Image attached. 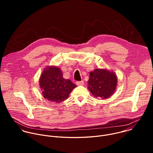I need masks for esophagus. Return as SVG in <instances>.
Instances as JSON below:
<instances>
[{
    "instance_id": "obj_1",
    "label": "esophagus",
    "mask_w": 153,
    "mask_h": 153,
    "mask_svg": "<svg viewBox=\"0 0 153 153\" xmlns=\"http://www.w3.org/2000/svg\"><path fill=\"white\" fill-rule=\"evenodd\" d=\"M76 85L78 86H82L84 85V82L82 81H77L76 82Z\"/></svg>"
}]
</instances>
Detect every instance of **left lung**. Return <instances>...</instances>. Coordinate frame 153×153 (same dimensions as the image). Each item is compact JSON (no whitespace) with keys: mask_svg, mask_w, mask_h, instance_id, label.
<instances>
[{"mask_svg":"<svg viewBox=\"0 0 153 153\" xmlns=\"http://www.w3.org/2000/svg\"><path fill=\"white\" fill-rule=\"evenodd\" d=\"M117 85V77L114 71L97 68L90 73L88 89L95 97H110L116 90Z\"/></svg>","mask_w":153,"mask_h":153,"instance_id":"left-lung-1","label":"left lung"}]
</instances>
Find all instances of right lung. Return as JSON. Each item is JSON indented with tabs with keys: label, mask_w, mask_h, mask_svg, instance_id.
I'll return each mask as SVG.
<instances>
[{
	"label": "right lung",
	"mask_w": 153,
	"mask_h": 153,
	"mask_svg": "<svg viewBox=\"0 0 153 153\" xmlns=\"http://www.w3.org/2000/svg\"><path fill=\"white\" fill-rule=\"evenodd\" d=\"M42 96L49 101L60 103L68 98L76 85L63 77L60 68L56 66L47 67L39 79Z\"/></svg>",
	"instance_id": "1"
}]
</instances>
